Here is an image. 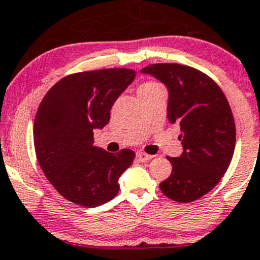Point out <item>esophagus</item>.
Returning <instances> with one entry per match:
<instances>
[{
    "label": "esophagus",
    "instance_id": "esophagus-1",
    "mask_svg": "<svg viewBox=\"0 0 260 260\" xmlns=\"http://www.w3.org/2000/svg\"><path fill=\"white\" fill-rule=\"evenodd\" d=\"M136 158L140 161H148L153 158V155H149V154L143 153V151H139V153H136Z\"/></svg>",
    "mask_w": 260,
    "mask_h": 260
}]
</instances>
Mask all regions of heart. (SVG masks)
<instances>
[{
    "label": "heart",
    "instance_id": "heart-1",
    "mask_svg": "<svg viewBox=\"0 0 260 260\" xmlns=\"http://www.w3.org/2000/svg\"><path fill=\"white\" fill-rule=\"evenodd\" d=\"M154 84H156V83H153V82H146V83L141 84L140 87H144V86H154Z\"/></svg>",
    "mask_w": 260,
    "mask_h": 260
}]
</instances>
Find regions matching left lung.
I'll return each instance as SVG.
<instances>
[{
  "instance_id": "left-lung-1",
  "label": "left lung",
  "mask_w": 260,
  "mask_h": 260,
  "mask_svg": "<svg viewBox=\"0 0 260 260\" xmlns=\"http://www.w3.org/2000/svg\"><path fill=\"white\" fill-rule=\"evenodd\" d=\"M140 72L166 84L167 117L182 133L183 153L167 156L172 173L159 187L173 201H196L220 182L233 159L236 131L230 105L216 82L192 67L158 63Z\"/></svg>"
}]
</instances>
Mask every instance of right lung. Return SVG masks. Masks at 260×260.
<instances>
[{
    "label": "right lung",
    "instance_id": "right-lung-1",
    "mask_svg": "<svg viewBox=\"0 0 260 260\" xmlns=\"http://www.w3.org/2000/svg\"><path fill=\"white\" fill-rule=\"evenodd\" d=\"M135 78V71L110 68L69 74L44 96L34 122L38 161L66 200L97 207L119 193V178L135 153H109L93 145V130L110 121L117 97Z\"/></svg>",
    "mask_w": 260,
    "mask_h": 260
}]
</instances>
